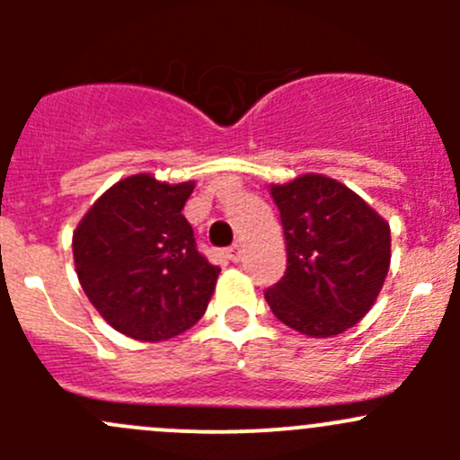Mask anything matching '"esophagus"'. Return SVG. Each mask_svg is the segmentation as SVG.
<instances>
[{"instance_id":"34e87169","label":"esophagus","mask_w":460,"mask_h":460,"mask_svg":"<svg viewBox=\"0 0 460 460\" xmlns=\"http://www.w3.org/2000/svg\"><path fill=\"white\" fill-rule=\"evenodd\" d=\"M225 256L231 260V262H238L240 256H243V249H240V244H231V247L225 249Z\"/></svg>"}]
</instances>
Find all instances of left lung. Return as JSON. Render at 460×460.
<instances>
[{
	"mask_svg": "<svg viewBox=\"0 0 460 460\" xmlns=\"http://www.w3.org/2000/svg\"><path fill=\"white\" fill-rule=\"evenodd\" d=\"M287 240V271L264 291L273 316L312 338L354 327L389 271V225L345 184L303 175L273 184Z\"/></svg>",
	"mask_w": 460,
	"mask_h": 460,
	"instance_id": "obj_1",
	"label": "left lung"
}]
</instances>
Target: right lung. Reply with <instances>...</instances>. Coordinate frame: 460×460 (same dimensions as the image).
<instances>
[{
    "instance_id": "right-lung-1",
    "label": "right lung",
    "mask_w": 460,
    "mask_h": 460,
    "mask_svg": "<svg viewBox=\"0 0 460 460\" xmlns=\"http://www.w3.org/2000/svg\"><path fill=\"white\" fill-rule=\"evenodd\" d=\"M193 182L140 173L113 184L73 234L80 285L124 336L157 342L202 318L220 267L198 252L182 216Z\"/></svg>"
}]
</instances>
